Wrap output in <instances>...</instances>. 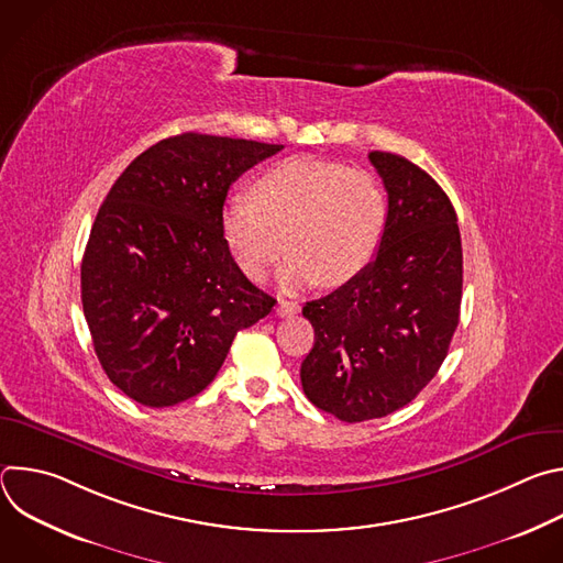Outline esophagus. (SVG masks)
I'll return each mask as SVG.
<instances>
[{"mask_svg":"<svg viewBox=\"0 0 563 563\" xmlns=\"http://www.w3.org/2000/svg\"><path fill=\"white\" fill-rule=\"evenodd\" d=\"M298 309H300V305H298V302H294V300H285V298H280V300H278V305H276V313H278V316H294Z\"/></svg>","mask_w":563,"mask_h":563,"instance_id":"34e87169","label":"esophagus"}]
</instances>
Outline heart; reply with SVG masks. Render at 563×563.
<instances>
[{
    "label": "heart",
    "instance_id": "b5f03b06",
    "mask_svg": "<svg viewBox=\"0 0 563 563\" xmlns=\"http://www.w3.org/2000/svg\"><path fill=\"white\" fill-rule=\"evenodd\" d=\"M385 224L387 196L369 172L313 157L283 159L252 198L233 196L222 211L227 250L250 278H263L285 247L294 252L285 287L350 283L374 258Z\"/></svg>",
    "mask_w": 563,
    "mask_h": 563
}]
</instances>
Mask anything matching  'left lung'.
Instances as JSON below:
<instances>
[{
	"label": "left lung",
	"mask_w": 563,
	"mask_h": 563,
	"mask_svg": "<svg viewBox=\"0 0 563 563\" xmlns=\"http://www.w3.org/2000/svg\"><path fill=\"white\" fill-rule=\"evenodd\" d=\"M369 163L387 191L378 252L356 278L302 307L313 328L302 389L345 423L396 412L434 378L463 289L461 233L445 191L404 155L372 151Z\"/></svg>",
	"instance_id": "8db88e82"
}]
</instances>
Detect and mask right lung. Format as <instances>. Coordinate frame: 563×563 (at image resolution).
Instances as JSON below:
<instances>
[{
  "instance_id": "add662e5",
  "label": "right lung",
  "mask_w": 563,
  "mask_h": 563,
  "mask_svg": "<svg viewBox=\"0 0 563 563\" xmlns=\"http://www.w3.org/2000/svg\"><path fill=\"white\" fill-rule=\"evenodd\" d=\"M283 144L183 133L115 180L82 258V307L111 383L146 408L200 394L235 334L276 300L252 285L222 235L231 183Z\"/></svg>"
}]
</instances>
